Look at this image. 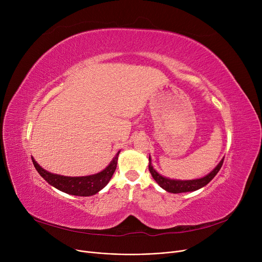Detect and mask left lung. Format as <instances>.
<instances>
[{
  "label": "left lung",
  "instance_id": "1",
  "mask_svg": "<svg viewBox=\"0 0 262 262\" xmlns=\"http://www.w3.org/2000/svg\"><path fill=\"white\" fill-rule=\"evenodd\" d=\"M223 160H224V157L221 159V161L216 164V167L210 173L205 175L204 177L196 178V180L182 181V180H172V178L162 176L152 166V159H150V155L148 157V170H149L150 174H152L155 182L163 190L170 192V193H183V192L196 191V190L205 187L207 184H209V182L217 174L220 169H221L222 164H223Z\"/></svg>",
  "mask_w": 262,
  "mask_h": 262
}]
</instances>
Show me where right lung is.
<instances>
[{"label": "right lung", "instance_id": "add662e5", "mask_svg": "<svg viewBox=\"0 0 262 262\" xmlns=\"http://www.w3.org/2000/svg\"><path fill=\"white\" fill-rule=\"evenodd\" d=\"M119 154L120 150L103 171L87 176H63L59 174H54L45 170L42 167H40L39 163L33 157L32 160L38 173L51 186L71 195L91 196L98 193L112 180L117 169Z\"/></svg>", "mask_w": 262, "mask_h": 262}]
</instances>
